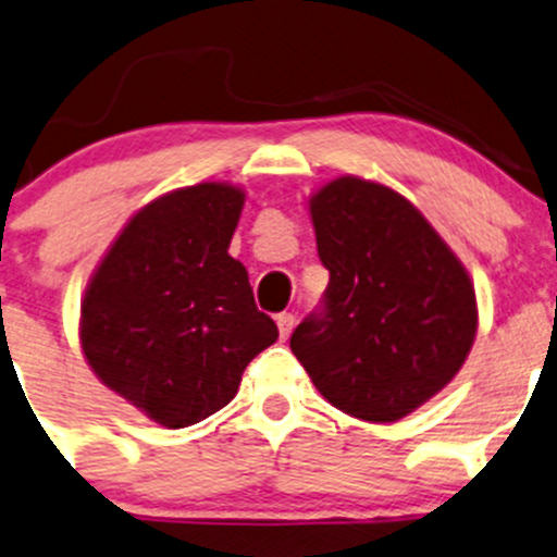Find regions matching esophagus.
Listing matches in <instances>:
<instances>
[{
    "instance_id": "obj_1",
    "label": "esophagus",
    "mask_w": 557,
    "mask_h": 557,
    "mask_svg": "<svg viewBox=\"0 0 557 557\" xmlns=\"http://www.w3.org/2000/svg\"><path fill=\"white\" fill-rule=\"evenodd\" d=\"M294 323H296V318L290 312H283V314H277V327H280V338H288L290 336V331H294Z\"/></svg>"
}]
</instances>
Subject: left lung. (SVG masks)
I'll use <instances>...</instances> for the list:
<instances>
[{"label":"left lung","instance_id":"left-lung-1","mask_svg":"<svg viewBox=\"0 0 557 557\" xmlns=\"http://www.w3.org/2000/svg\"><path fill=\"white\" fill-rule=\"evenodd\" d=\"M331 272L323 309L290 336L320 395L362 421H397L446 386L470 355V274L406 197L342 175L309 200Z\"/></svg>","mask_w":557,"mask_h":557}]
</instances>
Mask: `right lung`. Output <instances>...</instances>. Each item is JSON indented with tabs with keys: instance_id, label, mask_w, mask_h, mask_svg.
<instances>
[{
	"instance_id": "add662e5",
	"label": "right lung",
	"mask_w": 557,
	"mask_h": 557,
	"mask_svg": "<svg viewBox=\"0 0 557 557\" xmlns=\"http://www.w3.org/2000/svg\"><path fill=\"white\" fill-rule=\"evenodd\" d=\"M243 205L232 184L149 202L87 283L82 352L109 389L168 430L221 411L248 362L277 342L248 272L230 256Z\"/></svg>"
}]
</instances>
